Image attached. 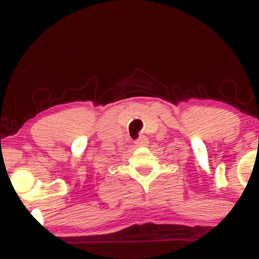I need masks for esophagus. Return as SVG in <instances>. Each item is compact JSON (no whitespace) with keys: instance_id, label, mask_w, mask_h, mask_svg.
I'll return each mask as SVG.
<instances>
[{"instance_id":"obj_1","label":"esophagus","mask_w":259,"mask_h":259,"mask_svg":"<svg viewBox=\"0 0 259 259\" xmlns=\"http://www.w3.org/2000/svg\"><path fill=\"white\" fill-rule=\"evenodd\" d=\"M148 144H149V140H148V138L145 137V135H142V137H140L139 139L135 142V145H137V146H146Z\"/></svg>"}]
</instances>
